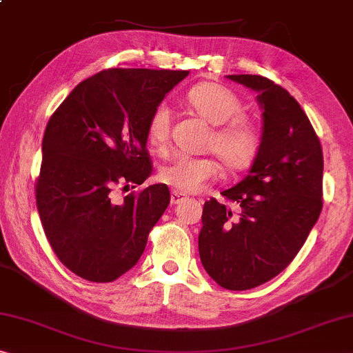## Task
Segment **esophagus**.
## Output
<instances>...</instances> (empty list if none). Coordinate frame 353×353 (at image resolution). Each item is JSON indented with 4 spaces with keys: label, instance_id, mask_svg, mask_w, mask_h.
<instances>
[{
    "label": "esophagus",
    "instance_id": "1",
    "mask_svg": "<svg viewBox=\"0 0 353 353\" xmlns=\"http://www.w3.org/2000/svg\"><path fill=\"white\" fill-rule=\"evenodd\" d=\"M183 199H186V197H184V194L178 192V191H173V192L170 194V202H172V205H176V203H180Z\"/></svg>",
    "mask_w": 353,
    "mask_h": 353
}]
</instances>
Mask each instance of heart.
<instances>
[{
  "label": "heart",
  "mask_w": 353,
  "mask_h": 353,
  "mask_svg": "<svg viewBox=\"0 0 353 353\" xmlns=\"http://www.w3.org/2000/svg\"><path fill=\"white\" fill-rule=\"evenodd\" d=\"M188 104L197 115L214 126L208 148L230 172H241L256 162L262 139L257 128L243 117V104L235 93L219 83L205 82L189 91ZM146 140L156 151H165L170 142V113L164 105L156 107L146 123ZM219 173L211 158L180 154L161 167L159 180L178 192H197Z\"/></svg>",
  "instance_id": "heart-1"
}]
</instances>
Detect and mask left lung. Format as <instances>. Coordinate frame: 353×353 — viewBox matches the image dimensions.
<instances>
[{
  "label": "left lung",
  "mask_w": 353,
  "mask_h": 353,
  "mask_svg": "<svg viewBox=\"0 0 353 353\" xmlns=\"http://www.w3.org/2000/svg\"><path fill=\"white\" fill-rule=\"evenodd\" d=\"M257 91L263 128L249 175L203 205L199 254L229 290L254 289L289 267L322 211L323 154L294 96L262 75H227Z\"/></svg>",
  "instance_id": "obj_1"
}]
</instances>
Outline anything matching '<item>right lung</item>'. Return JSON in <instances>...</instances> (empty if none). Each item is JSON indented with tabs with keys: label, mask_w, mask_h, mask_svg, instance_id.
Segmentation results:
<instances>
[{
	"label": "right lung",
	"mask_w": 353,
	"mask_h": 353,
	"mask_svg": "<svg viewBox=\"0 0 353 353\" xmlns=\"http://www.w3.org/2000/svg\"><path fill=\"white\" fill-rule=\"evenodd\" d=\"M189 70L105 69L83 80L47 123L36 205L53 252L91 283H112L139 262L169 207L165 184H142L153 164L146 123Z\"/></svg>",
	"instance_id": "1"
}]
</instances>
